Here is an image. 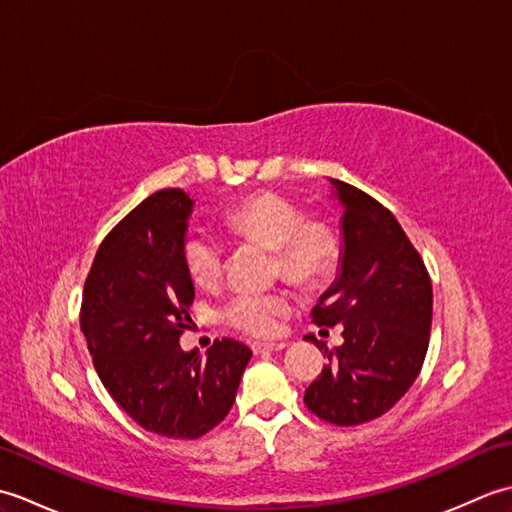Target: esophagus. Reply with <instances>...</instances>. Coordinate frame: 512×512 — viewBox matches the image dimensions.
Segmentation results:
<instances>
[{
    "mask_svg": "<svg viewBox=\"0 0 512 512\" xmlns=\"http://www.w3.org/2000/svg\"><path fill=\"white\" fill-rule=\"evenodd\" d=\"M250 347H253L255 354H268V352H281V350H286L288 343H284V341H281V343H253Z\"/></svg>",
    "mask_w": 512,
    "mask_h": 512,
    "instance_id": "obj_1",
    "label": "esophagus"
}]
</instances>
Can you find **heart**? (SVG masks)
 Instances as JSON below:
<instances>
[{
    "mask_svg": "<svg viewBox=\"0 0 512 512\" xmlns=\"http://www.w3.org/2000/svg\"><path fill=\"white\" fill-rule=\"evenodd\" d=\"M226 226L277 255V268L301 286L328 279L339 262V239L325 222H303V211L275 193H259L226 213ZM224 250L215 239L193 233L184 242V268L195 286L211 288L222 277ZM290 308L284 295H237L224 308L233 328L253 336H273Z\"/></svg>",
    "mask_w": 512,
    "mask_h": 512,
    "instance_id": "obj_1",
    "label": "heart"
}]
</instances>
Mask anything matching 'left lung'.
<instances>
[{
  "mask_svg": "<svg viewBox=\"0 0 512 512\" xmlns=\"http://www.w3.org/2000/svg\"><path fill=\"white\" fill-rule=\"evenodd\" d=\"M330 184L343 211L341 264L312 308V321L321 328L343 325V345L325 347L330 363L303 402L321 420L354 427L383 416L418 378L433 290L396 217L352 184L332 178Z\"/></svg>",
  "mask_w": 512,
  "mask_h": 512,
  "instance_id": "8db88e82",
  "label": "left lung"
}]
</instances>
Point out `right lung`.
I'll use <instances>...</instances> for the list:
<instances>
[{
    "instance_id": "1",
    "label": "right lung",
    "mask_w": 512,
    "mask_h": 512,
    "mask_svg": "<svg viewBox=\"0 0 512 512\" xmlns=\"http://www.w3.org/2000/svg\"><path fill=\"white\" fill-rule=\"evenodd\" d=\"M193 200L162 189L103 239L85 279L81 330L96 374L129 418L165 438L193 440L231 411L253 352L233 339L184 352L195 297L184 268Z\"/></svg>"
}]
</instances>
